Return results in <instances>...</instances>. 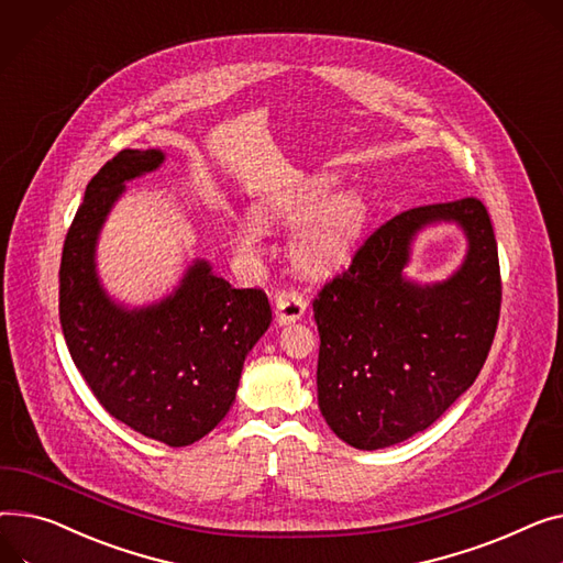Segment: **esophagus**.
Instances as JSON below:
<instances>
[{
	"label": "esophagus",
	"mask_w": 563,
	"mask_h": 563,
	"mask_svg": "<svg viewBox=\"0 0 563 563\" xmlns=\"http://www.w3.org/2000/svg\"><path fill=\"white\" fill-rule=\"evenodd\" d=\"M306 308H308L306 296L296 287H283L276 294V321L280 325H287V323H294L301 319L306 314Z\"/></svg>",
	"instance_id": "obj_1"
}]
</instances>
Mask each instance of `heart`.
Segmentation results:
<instances>
[{
	"label": "heart",
	"instance_id": "b5f03b06",
	"mask_svg": "<svg viewBox=\"0 0 563 563\" xmlns=\"http://www.w3.org/2000/svg\"><path fill=\"white\" fill-rule=\"evenodd\" d=\"M332 180L319 178L306 190L272 208V217L285 223L298 222L291 238V257L310 276H328L351 260L366 221V206L355 192H340L325 199ZM235 242L251 253L260 246V223L240 219Z\"/></svg>",
	"mask_w": 563,
	"mask_h": 563
}]
</instances>
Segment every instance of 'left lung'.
Wrapping results in <instances>:
<instances>
[{"mask_svg":"<svg viewBox=\"0 0 563 563\" xmlns=\"http://www.w3.org/2000/svg\"><path fill=\"white\" fill-rule=\"evenodd\" d=\"M437 220L465 229L467 260L443 284H411L401 276L408 242ZM500 301L498 244L479 199L409 208L385 221L312 301L319 409L330 430L360 451H378L430 428L475 383Z\"/></svg>","mask_w":563,"mask_h":563,"instance_id":"1","label":"left lung"}]
</instances>
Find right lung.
I'll return each instance as SVG.
<instances>
[{
	"label": "right lung",
	"instance_id": "obj_1",
	"mask_svg": "<svg viewBox=\"0 0 563 563\" xmlns=\"http://www.w3.org/2000/svg\"><path fill=\"white\" fill-rule=\"evenodd\" d=\"M156 148H124L88 183L67 231L58 314L69 355L110 417L172 448L190 445L227 417L244 357L272 323L262 289H235L203 260L158 306L118 308L95 274L101 223L124 180L163 163Z\"/></svg>",
	"mask_w": 563,
	"mask_h": 563
}]
</instances>
